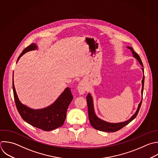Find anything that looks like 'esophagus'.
<instances>
[{"mask_svg":"<svg viewBox=\"0 0 158 158\" xmlns=\"http://www.w3.org/2000/svg\"><path fill=\"white\" fill-rule=\"evenodd\" d=\"M77 89L78 91V93L80 94H83L84 93H85L86 92V86L85 85H84V83L83 82H80L78 85V87H77Z\"/></svg>","mask_w":158,"mask_h":158,"instance_id":"esophagus-1","label":"esophagus"}]
</instances>
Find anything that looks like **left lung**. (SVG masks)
<instances>
[{
  "instance_id": "1",
  "label": "left lung",
  "mask_w": 158,
  "mask_h": 158,
  "mask_svg": "<svg viewBox=\"0 0 158 158\" xmlns=\"http://www.w3.org/2000/svg\"><path fill=\"white\" fill-rule=\"evenodd\" d=\"M127 48L129 49L130 50H131V51L133 54V56L139 62L140 65L142 67H143V63H142L141 60L139 56H138V54L136 52L134 51V50L132 48L127 47ZM141 69H142V71L143 72V74H144V69L143 68H141ZM144 77L143 75L142 81H141V83H142V89H141L142 99H143V87H144ZM86 102H87V104H88L89 120V122H90V124L91 125V126L98 130L107 131V132H114V131H118L120 129L122 128L123 127H125V125L128 124L130 122H131L136 117V115L139 110L141 105L142 99H141V102H139V104H138V106L136 112L132 115V117L130 118H129L128 120L122 122H120V123H110V122H107L104 120H102L101 118H98L96 116L94 110L93 100V98L90 93H89L88 94V96H86Z\"/></svg>"
}]
</instances>
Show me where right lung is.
Here are the masks:
<instances>
[{"label":"right lung","mask_w":158,"mask_h":158,"mask_svg":"<svg viewBox=\"0 0 158 158\" xmlns=\"http://www.w3.org/2000/svg\"><path fill=\"white\" fill-rule=\"evenodd\" d=\"M37 49L36 44H30L20 54L17 62L26 52ZM13 91L17 109L22 118L27 123L44 131L53 130L62 126L66 118L68 107L73 99L70 88H66L53 104L41 109H31L19 101L14 86V78Z\"/></svg>","instance_id":"1"}]
</instances>
